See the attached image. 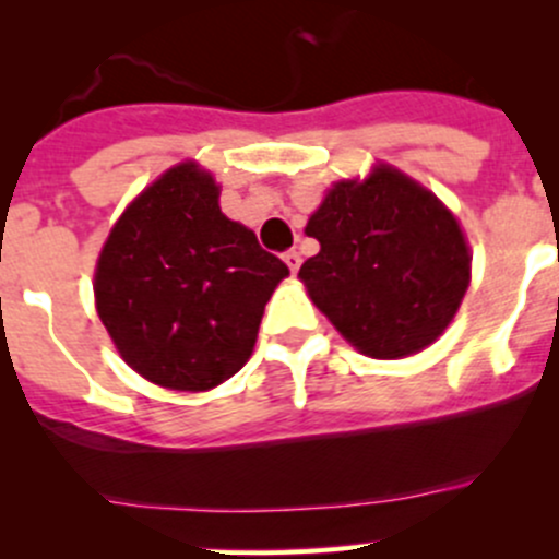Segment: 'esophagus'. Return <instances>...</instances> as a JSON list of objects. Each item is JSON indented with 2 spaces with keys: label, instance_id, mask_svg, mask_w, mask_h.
Masks as SVG:
<instances>
[{
  "label": "esophagus",
  "instance_id": "1",
  "mask_svg": "<svg viewBox=\"0 0 559 559\" xmlns=\"http://www.w3.org/2000/svg\"><path fill=\"white\" fill-rule=\"evenodd\" d=\"M284 262L289 264V270H292V273H297V270H300V264H302V257H300V251H286V253H284Z\"/></svg>",
  "mask_w": 559,
  "mask_h": 559
}]
</instances>
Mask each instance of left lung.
Instances as JSON below:
<instances>
[{
  "label": "left lung",
  "mask_w": 559,
  "mask_h": 559,
  "mask_svg": "<svg viewBox=\"0 0 559 559\" xmlns=\"http://www.w3.org/2000/svg\"><path fill=\"white\" fill-rule=\"evenodd\" d=\"M306 233L321 246L300 267L308 295L368 357L400 359L430 346L471 284L456 218L386 165L335 183Z\"/></svg>",
  "instance_id": "1"
}]
</instances>
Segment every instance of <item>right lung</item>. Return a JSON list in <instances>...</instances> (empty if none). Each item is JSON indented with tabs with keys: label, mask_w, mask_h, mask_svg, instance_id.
<instances>
[{
	"label": "right lung",
	"mask_w": 559,
	"mask_h": 559,
	"mask_svg": "<svg viewBox=\"0 0 559 559\" xmlns=\"http://www.w3.org/2000/svg\"><path fill=\"white\" fill-rule=\"evenodd\" d=\"M289 275L218 207V186L186 162L123 211L99 253L94 295L129 368L180 392L233 379L264 306Z\"/></svg>",
	"instance_id": "1"
}]
</instances>
